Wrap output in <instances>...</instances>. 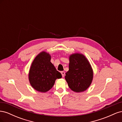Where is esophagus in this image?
<instances>
[{
  "mask_svg": "<svg viewBox=\"0 0 122 122\" xmlns=\"http://www.w3.org/2000/svg\"><path fill=\"white\" fill-rule=\"evenodd\" d=\"M61 74L62 77H64L65 76V72L64 71H61Z\"/></svg>",
  "mask_w": 122,
  "mask_h": 122,
  "instance_id": "obj_1",
  "label": "esophagus"
}]
</instances>
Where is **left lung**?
Returning <instances> with one entry per match:
<instances>
[{
  "mask_svg": "<svg viewBox=\"0 0 122 122\" xmlns=\"http://www.w3.org/2000/svg\"><path fill=\"white\" fill-rule=\"evenodd\" d=\"M69 60V69L65 76L69 87L77 93L86 91L93 79L91 65L84 55L80 54L71 55Z\"/></svg>",
  "mask_w": 122,
  "mask_h": 122,
  "instance_id": "8db88e82",
  "label": "left lung"
}]
</instances>
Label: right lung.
Here are the masks:
<instances>
[{"label":"right lung","mask_w":122,"mask_h":122,"mask_svg":"<svg viewBox=\"0 0 122 122\" xmlns=\"http://www.w3.org/2000/svg\"><path fill=\"white\" fill-rule=\"evenodd\" d=\"M49 54L42 52L33 61L29 73V80L31 86L40 92L50 90L55 80L61 78V74L50 62Z\"/></svg>","instance_id":"right-lung-1"}]
</instances>
